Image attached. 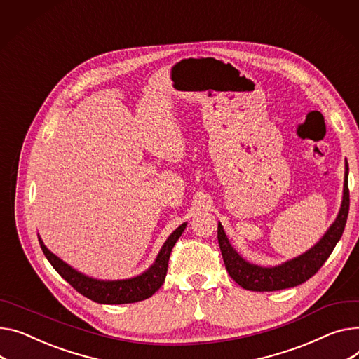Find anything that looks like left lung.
I'll return each instance as SVG.
<instances>
[{"instance_id":"obj_1","label":"left lung","mask_w":359,"mask_h":359,"mask_svg":"<svg viewBox=\"0 0 359 359\" xmlns=\"http://www.w3.org/2000/svg\"><path fill=\"white\" fill-rule=\"evenodd\" d=\"M348 164L345 167V184H344V201L337 221L329 228L322 240L306 254L284 262L278 267L264 269L250 264L244 258L236 254L231 247L228 238L221 224H218V243L222 252L226 271L229 276L245 290L251 292H276L283 289L296 287V285L313 277L325 261L337 247L344 233L348 212H349V187H348Z\"/></svg>"}]
</instances>
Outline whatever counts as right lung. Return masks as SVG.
<instances>
[{
    "instance_id": "add662e5",
    "label": "right lung",
    "mask_w": 359,
    "mask_h": 359,
    "mask_svg": "<svg viewBox=\"0 0 359 359\" xmlns=\"http://www.w3.org/2000/svg\"><path fill=\"white\" fill-rule=\"evenodd\" d=\"M186 224L180 225L164 243L157 259L154 264L141 276L128 280H118V281H100L89 278L72 267H69L66 262L52 254L43 244L41 238H39L40 247L49 259L53 269L82 296L104 304H124V303H135L140 300H144L151 297L164 283L167 267H169V258L170 252L180 238L182 232L184 231Z\"/></svg>"
}]
</instances>
